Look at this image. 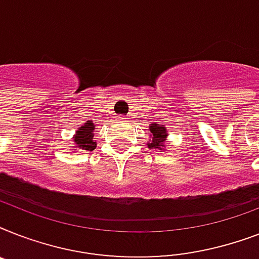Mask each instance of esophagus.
<instances>
[{
  "label": "esophagus",
  "mask_w": 259,
  "mask_h": 259,
  "mask_svg": "<svg viewBox=\"0 0 259 259\" xmlns=\"http://www.w3.org/2000/svg\"><path fill=\"white\" fill-rule=\"evenodd\" d=\"M122 119H127V118H123V117H122Z\"/></svg>",
  "instance_id": "esophagus-1"
}]
</instances>
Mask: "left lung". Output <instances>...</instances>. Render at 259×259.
Returning a JSON list of instances; mask_svg holds the SVG:
<instances>
[{
  "label": "left lung",
  "instance_id": "8db88e82",
  "mask_svg": "<svg viewBox=\"0 0 259 259\" xmlns=\"http://www.w3.org/2000/svg\"><path fill=\"white\" fill-rule=\"evenodd\" d=\"M150 133H152V142L148 144L150 149H160L164 148V140L166 137V129L164 126L153 125L150 126Z\"/></svg>",
  "mask_w": 259,
  "mask_h": 259
}]
</instances>
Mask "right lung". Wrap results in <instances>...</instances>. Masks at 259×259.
<instances>
[{"label": "right lung", "mask_w": 259, "mask_h": 259, "mask_svg": "<svg viewBox=\"0 0 259 259\" xmlns=\"http://www.w3.org/2000/svg\"><path fill=\"white\" fill-rule=\"evenodd\" d=\"M94 129H95V125H94L91 121H87L86 125L82 126V127L78 130V133H76V137H75L74 141L75 144L79 146V149L94 150L97 148V142L93 140Z\"/></svg>", "instance_id": "right-lung-1"}]
</instances>
